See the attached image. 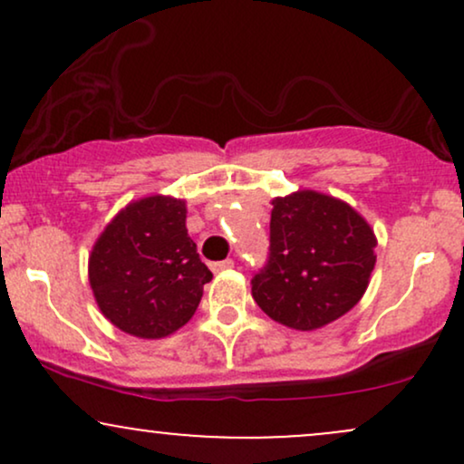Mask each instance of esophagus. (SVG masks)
<instances>
[{
	"instance_id": "esophagus-1",
	"label": "esophagus",
	"mask_w": 464,
	"mask_h": 464,
	"mask_svg": "<svg viewBox=\"0 0 464 464\" xmlns=\"http://www.w3.org/2000/svg\"><path fill=\"white\" fill-rule=\"evenodd\" d=\"M231 268H233V259H225V262L211 264V270H214V273H222V270H231Z\"/></svg>"
}]
</instances>
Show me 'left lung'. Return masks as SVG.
Segmentation results:
<instances>
[{
  "label": "left lung",
  "mask_w": 464,
  "mask_h": 464,
  "mask_svg": "<svg viewBox=\"0 0 464 464\" xmlns=\"http://www.w3.org/2000/svg\"><path fill=\"white\" fill-rule=\"evenodd\" d=\"M377 239L347 202L314 189L273 200L268 264L253 299L276 323L312 332L358 305L375 268Z\"/></svg>",
  "instance_id": "obj_1"
}]
</instances>
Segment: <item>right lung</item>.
Wrapping results in <instances>:
<instances>
[{
  "instance_id": "right-lung-1",
  "label": "right lung",
  "mask_w": 464,
  "mask_h": 464,
  "mask_svg": "<svg viewBox=\"0 0 464 464\" xmlns=\"http://www.w3.org/2000/svg\"><path fill=\"white\" fill-rule=\"evenodd\" d=\"M188 207L172 196L130 202L106 225L89 255L100 312L137 338H165L194 316L211 270L185 227Z\"/></svg>"
}]
</instances>
